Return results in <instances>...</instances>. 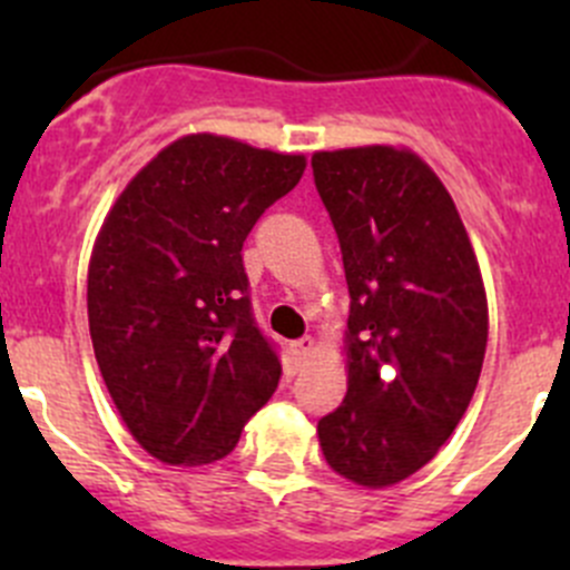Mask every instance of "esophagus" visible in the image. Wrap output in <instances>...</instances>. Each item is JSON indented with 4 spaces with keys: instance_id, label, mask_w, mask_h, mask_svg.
<instances>
[{
    "instance_id": "34e87169",
    "label": "esophagus",
    "mask_w": 570,
    "mask_h": 570,
    "mask_svg": "<svg viewBox=\"0 0 570 570\" xmlns=\"http://www.w3.org/2000/svg\"><path fill=\"white\" fill-rule=\"evenodd\" d=\"M312 350H314L312 336H303L297 338V342H292V355H295V358H306V355H312Z\"/></svg>"
}]
</instances>
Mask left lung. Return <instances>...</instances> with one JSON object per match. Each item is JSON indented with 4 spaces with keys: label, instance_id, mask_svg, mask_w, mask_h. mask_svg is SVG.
I'll return each instance as SVG.
<instances>
[{
    "label": "left lung",
    "instance_id": "obj_1",
    "mask_svg": "<svg viewBox=\"0 0 570 570\" xmlns=\"http://www.w3.org/2000/svg\"><path fill=\"white\" fill-rule=\"evenodd\" d=\"M312 170L350 289L347 396L320 419L322 455L358 485H394L433 461L480 381V264L450 193L416 154L320 151Z\"/></svg>",
    "mask_w": 570,
    "mask_h": 570
}]
</instances>
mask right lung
Segmentation results:
<instances>
[{
  "mask_svg": "<svg viewBox=\"0 0 570 570\" xmlns=\"http://www.w3.org/2000/svg\"><path fill=\"white\" fill-rule=\"evenodd\" d=\"M303 170L295 154L189 135L131 178L101 226L88 269L96 361L129 433L163 463L226 458L278 389L243 245Z\"/></svg>",
  "mask_w": 570,
  "mask_h": 570,
  "instance_id": "1",
  "label": "right lung"
}]
</instances>
